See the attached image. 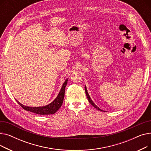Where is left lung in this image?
Instances as JSON below:
<instances>
[{
    "instance_id": "obj_1",
    "label": "left lung",
    "mask_w": 151,
    "mask_h": 151,
    "mask_svg": "<svg viewBox=\"0 0 151 151\" xmlns=\"http://www.w3.org/2000/svg\"><path fill=\"white\" fill-rule=\"evenodd\" d=\"M85 92H86V96H87V97H88V100H89V103L90 104L94 107V108H97V109H99V110H100V111H104L103 110H101V109H100L96 104H94V103L93 102V101L91 100V97H90V96H89V93H88V91H87V88H86V86H85Z\"/></svg>"
}]
</instances>
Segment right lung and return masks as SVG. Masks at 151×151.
Wrapping results in <instances>:
<instances>
[{"label": "right lung", "mask_w": 151, "mask_h": 151, "mask_svg": "<svg viewBox=\"0 0 151 151\" xmlns=\"http://www.w3.org/2000/svg\"><path fill=\"white\" fill-rule=\"evenodd\" d=\"M68 79L65 81L63 83L62 88L60 89V91L59 92L58 97L55 98V99L51 102L49 105L44 106H40V107H29L23 105L22 104H20V103L18 101V104L24 109L28 111L32 112L34 113H36L37 114L40 115H47V114H52L58 111V110L60 108V106L62 105V103L63 101V99H64V94H65V87L67 84Z\"/></svg>", "instance_id": "right-lung-1"}]
</instances>
